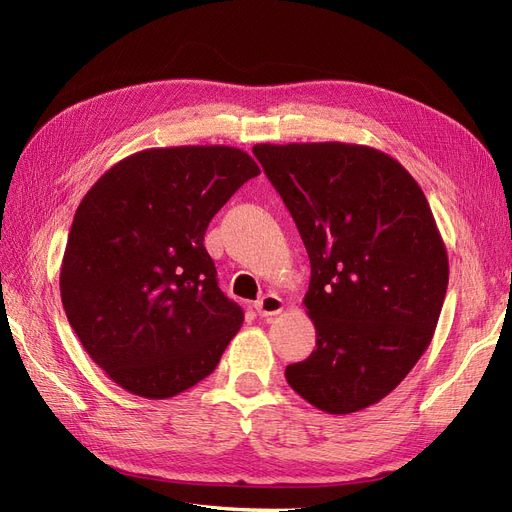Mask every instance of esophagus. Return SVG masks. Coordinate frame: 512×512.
I'll use <instances>...</instances> for the list:
<instances>
[{
	"mask_svg": "<svg viewBox=\"0 0 512 512\" xmlns=\"http://www.w3.org/2000/svg\"><path fill=\"white\" fill-rule=\"evenodd\" d=\"M283 298L276 296V294H266L261 300L255 302V309L261 317H272V315H279L283 311Z\"/></svg>",
	"mask_w": 512,
	"mask_h": 512,
	"instance_id": "34e87169",
	"label": "esophagus"
}]
</instances>
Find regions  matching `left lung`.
I'll return each instance as SVG.
<instances>
[{
  "instance_id": "8db88e82",
  "label": "left lung",
  "mask_w": 512,
  "mask_h": 512,
  "mask_svg": "<svg viewBox=\"0 0 512 512\" xmlns=\"http://www.w3.org/2000/svg\"><path fill=\"white\" fill-rule=\"evenodd\" d=\"M311 259L304 296L317 347L287 384L328 414L397 388L429 347L448 255L429 201L392 156L358 143H257Z\"/></svg>"
}]
</instances>
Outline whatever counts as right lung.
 <instances>
[{
	"mask_svg": "<svg viewBox=\"0 0 512 512\" xmlns=\"http://www.w3.org/2000/svg\"><path fill=\"white\" fill-rule=\"evenodd\" d=\"M259 175L229 145L130 154L87 191L60 270L66 317L115 384L169 399L208 377L244 313L203 246L212 216Z\"/></svg>",
	"mask_w": 512,
	"mask_h": 512,
	"instance_id": "add662e5",
	"label": "right lung"
}]
</instances>
